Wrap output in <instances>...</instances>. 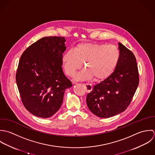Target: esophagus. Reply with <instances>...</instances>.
Segmentation results:
<instances>
[{"label": "esophagus", "mask_w": 155, "mask_h": 155, "mask_svg": "<svg viewBox=\"0 0 155 155\" xmlns=\"http://www.w3.org/2000/svg\"><path fill=\"white\" fill-rule=\"evenodd\" d=\"M83 85L86 87V90L88 92H91L92 90V86L91 84H84Z\"/></svg>", "instance_id": "1"}]
</instances>
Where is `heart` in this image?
Masks as SVG:
<instances>
[{
	"instance_id": "heart-1",
	"label": "heart",
	"mask_w": 155,
	"mask_h": 155,
	"mask_svg": "<svg viewBox=\"0 0 155 155\" xmlns=\"http://www.w3.org/2000/svg\"><path fill=\"white\" fill-rule=\"evenodd\" d=\"M120 59V51L114 45L92 42L78 44L75 50L66 51L62 58L66 74L73 77L83 63L86 68L78 73L77 80H96L108 78L116 69Z\"/></svg>"
}]
</instances>
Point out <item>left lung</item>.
<instances>
[{
	"label": "left lung",
	"mask_w": 155,
	"mask_h": 155,
	"mask_svg": "<svg viewBox=\"0 0 155 155\" xmlns=\"http://www.w3.org/2000/svg\"><path fill=\"white\" fill-rule=\"evenodd\" d=\"M120 59L114 72L95 84L87 94L86 103L91 111L101 118H108L124 111L130 104L139 84L136 58L119 43Z\"/></svg>",
	"instance_id": "1"
}]
</instances>
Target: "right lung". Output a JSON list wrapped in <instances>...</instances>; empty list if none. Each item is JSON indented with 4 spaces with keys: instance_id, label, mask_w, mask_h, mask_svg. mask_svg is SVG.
I'll return each mask as SVG.
<instances>
[{
    "instance_id": "1",
    "label": "right lung",
    "mask_w": 155,
    "mask_h": 155,
    "mask_svg": "<svg viewBox=\"0 0 155 155\" xmlns=\"http://www.w3.org/2000/svg\"><path fill=\"white\" fill-rule=\"evenodd\" d=\"M64 37H44L22 54L16 82L22 102L33 115L48 118L62 105L64 91L72 87L62 70Z\"/></svg>"
}]
</instances>
